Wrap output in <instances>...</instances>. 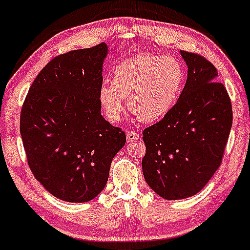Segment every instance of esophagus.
<instances>
[{
	"mask_svg": "<svg viewBox=\"0 0 250 250\" xmlns=\"http://www.w3.org/2000/svg\"><path fill=\"white\" fill-rule=\"evenodd\" d=\"M139 139H140L139 134L135 133V131H128L127 133V142L128 143H133L135 141H137Z\"/></svg>",
	"mask_w": 250,
	"mask_h": 250,
	"instance_id": "obj_1",
	"label": "esophagus"
}]
</instances>
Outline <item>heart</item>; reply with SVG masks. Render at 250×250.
I'll return each mask as SVG.
<instances>
[{
  "mask_svg": "<svg viewBox=\"0 0 250 250\" xmlns=\"http://www.w3.org/2000/svg\"><path fill=\"white\" fill-rule=\"evenodd\" d=\"M185 82L179 60L156 54H140L120 63L110 76V87L99 91L103 115L115 123L128 108L143 122H156L171 111Z\"/></svg>",
  "mask_w": 250,
  "mask_h": 250,
  "instance_id": "obj_1",
  "label": "heart"
}]
</instances>
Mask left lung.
<instances>
[{
  "label": "left lung",
  "instance_id": "obj_1",
  "mask_svg": "<svg viewBox=\"0 0 250 250\" xmlns=\"http://www.w3.org/2000/svg\"><path fill=\"white\" fill-rule=\"evenodd\" d=\"M187 81L167 116L143 131L146 182L166 200L193 196L220 167L233 109L217 70L205 57L180 51Z\"/></svg>",
  "mask_w": 250,
  "mask_h": 250
}]
</instances>
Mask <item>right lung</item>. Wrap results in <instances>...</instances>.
Wrapping results in <instances>:
<instances>
[{
	"label": "right lung",
	"mask_w": 250,
	"mask_h": 250,
	"mask_svg": "<svg viewBox=\"0 0 250 250\" xmlns=\"http://www.w3.org/2000/svg\"><path fill=\"white\" fill-rule=\"evenodd\" d=\"M105 43L62 54L36 76L20 131L35 179L57 199L88 202L107 185L125 134L101 115L99 91Z\"/></svg>",
	"instance_id": "right-lung-1"
}]
</instances>
